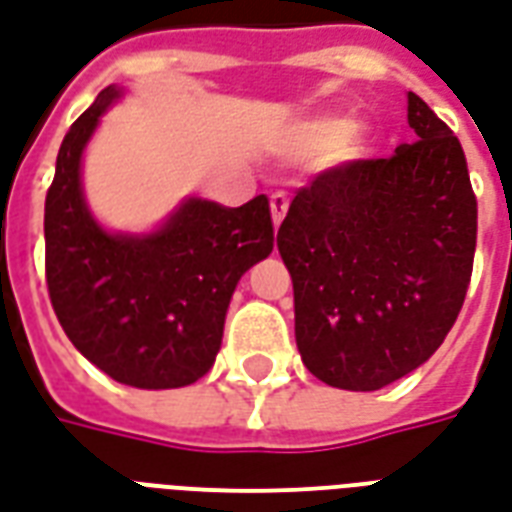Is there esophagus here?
<instances>
[{"mask_svg": "<svg viewBox=\"0 0 512 512\" xmlns=\"http://www.w3.org/2000/svg\"><path fill=\"white\" fill-rule=\"evenodd\" d=\"M287 208H290V200H287L285 192H274L271 195V214H274V225H282V219H285Z\"/></svg>", "mask_w": 512, "mask_h": 512, "instance_id": "1", "label": "esophagus"}]
</instances>
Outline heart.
I'll use <instances>...</instances> for the list:
<instances>
[{
  "instance_id": "b5f03b06",
  "label": "heart",
  "mask_w": 512,
  "mask_h": 512,
  "mask_svg": "<svg viewBox=\"0 0 512 512\" xmlns=\"http://www.w3.org/2000/svg\"><path fill=\"white\" fill-rule=\"evenodd\" d=\"M293 146L304 154H331L336 152L342 160H361L369 154V130L355 127L342 116H317L298 124L293 132Z\"/></svg>"
}]
</instances>
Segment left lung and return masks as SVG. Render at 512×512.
<instances>
[{
  "instance_id": "left-lung-1",
  "label": "left lung",
  "mask_w": 512,
  "mask_h": 512,
  "mask_svg": "<svg viewBox=\"0 0 512 512\" xmlns=\"http://www.w3.org/2000/svg\"><path fill=\"white\" fill-rule=\"evenodd\" d=\"M407 121L415 143L320 173L276 236L298 352L342 391H380L429 361L472 276L478 200L464 149L412 92Z\"/></svg>"
}]
</instances>
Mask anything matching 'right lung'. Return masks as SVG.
I'll return each instance as SVG.
<instances>
[{
  "label": "right lung",
  "instance_id": "1",
  "mask_svg": "<svg viewBox=\"0 0 512 512\" xmlns=\"http://www.w3.org/2000/svg\"><path fill=\"white\" fill-rule=\"evenodd\" d=\"M119 86L64 135L45 195V279L83 358L121 385L184 388L214 366L238 279L274 249L266 195L238 208L187 198L149 233H113L86 203L83 151Z\"/></svg>",
  "mask_w": 512,
  "mask_h": 512
}]
</instances>
